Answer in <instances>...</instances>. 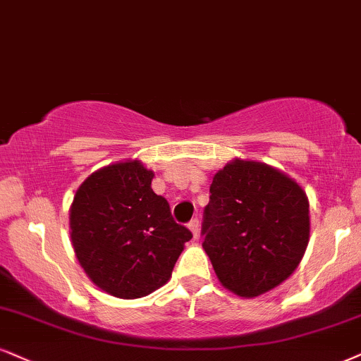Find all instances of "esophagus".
<instances>
[{
	"instance_id": "esophagus-1",
	"label": "esophagus",
	"mask_w": 361,
	"mask_h": 361,
	"mask_svg": "<svg viewBox=\"0 0 361 361\" xmlns=\"http://www.w3.org/2000/svg\"><path fill=\"white\" fill-rule=\"evenodd\" d=\"M189 229H190V233H192L194 239H199V233H201V224H199L197 217L189 222Z\"/></svg>"
}]
</instances>
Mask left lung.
Listing matches in <instances>:
<instances>
[{
    "label": "left lung",
    "instance_id": "8db88e82",
    "mask_svg": "<svg viewBox=\"0 0 361 361\" xmlns=\"http://www.w3.org/2000/svg\"><path fill=\"white\" fill-rule=\"evenodd\" d=\"M202 247L219 283L256 298L286 281L310 241V202L295 179L256 160L216 172L204 209Z\"/></svg>",
    "mask_w": 361,
    "mask_h": 361
}]
</instances>
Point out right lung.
I'll list each match as a JSON object with an SVG mask.
<instances>
[{
	"mask_svg": "<svg viewBox=\"0 0 361 361\" xmlns=\"http://www.w3.org/2000/svg\"><path fill=\"white\" fill-rule=\"evenodd\" d=\"M140 160L110 164L88 176L70 206L75 256L92 283L122 300L164 286L192 234L172 219Z\"/></svg>",
	"mask_w": 361,
	"mask_h": 361,
	"instance_id": "obj_1",
	"label": "right lung"
}]
</instances>
